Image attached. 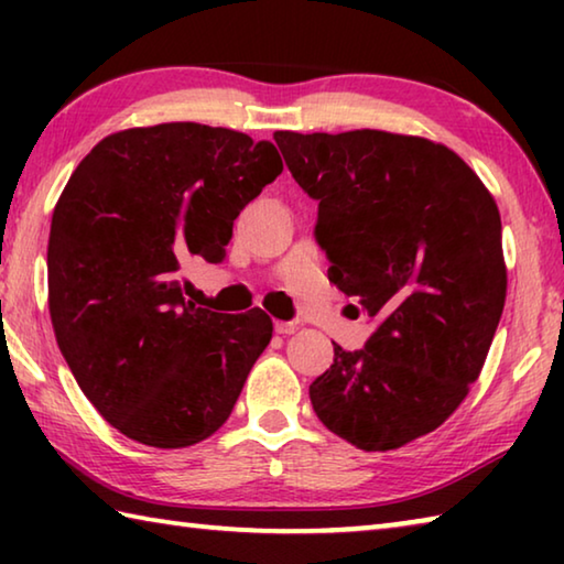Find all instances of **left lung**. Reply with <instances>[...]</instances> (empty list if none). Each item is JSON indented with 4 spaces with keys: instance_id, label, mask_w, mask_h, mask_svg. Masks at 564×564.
Here are the masks:
<instances>
[{
    "instance_id": "1",
    "label": "left lung",
    "mask_w": 564,
    "mask_h": 564,
    "mask_svg": "<svg viewBox=\"0 0 564 564\" xmlns=\"http://www.w3.org/2000/svg\"><path fill=\"white\" fill-rule=\"evenodd\" d=\"M253 141L194 121L111 133L52 216L50 313L76 383L109 425L151 447L221 427L269 346L256 311L181 279L184 253L224 261L234 218L261 194Z\"/></svg>"
}]
</instances>
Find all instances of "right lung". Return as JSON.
<instances>
[{
  "label": "right lung",
  "mask_w": 564,
  "mask_h": 564,
  "mask_svg": "<svg viewBox=\"0 0 564 564\" xmlns=\"http://www.w3.org/2000/svg\"><path fill=\"white\" fill-rule=\"evenodd\" d=\"M285 164L370 318L366 346H336L313 380V410L360 451H395L443 425L488 358L508 291L498 206L455 151L403 133H308Z\"/></svg>",
  "instance_id": "add662e5"
}]
</instances>
